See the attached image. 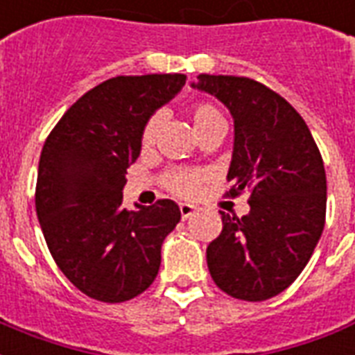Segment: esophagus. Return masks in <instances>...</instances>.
<instances>
[{
    "mask_svg": "<svg viewBox=\"0 0 355 355\" xmlns=\"http://www.w3.org/2000/svg\"><path fill=\"white\" fill-rule=\"evenodd\" d=\"M180 211H181V218H185V220H187L189 217H193L194 213H196V207L191 206V204H180Z\"/></svg>",
    "mask_w": 355,
    "mask_h": 355,
    "instance_id": "esophagus-1",
    "label": "esophagus"
}]
</instances>
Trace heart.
<instances>
[{"label":"heart","mask_w":355,"mask_h":355,"mask_svg":"<svg viewBox=\"0 0 355 355\" xmlns=\"http://www.w3.org/2000/svg\"><path fill=\"white\" fill-rule=\"evenodd\" d=\"M189 116H191V121H193L198 138L207 135V132H213V130L226 129V119L223 112L211 103H196L189 108ZM159 127H161V117H149L148 123L144 125L142 138H140L144 148H149L155 142ZM200 183H202V174L191 172V170H172L164 175V185L168 187V191H172L178 196H193V194L198 193Z\"/></svg>","instance_id":"1"}]
</instances>
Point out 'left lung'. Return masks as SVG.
I'll use <instances>...</instances> for the list:
<instances>
[{
    "label": "left lung",
    "mask_w": 355,
    "mask_h": 355,
    "mask_svg": "<svg viewBox=\"0 0 355 355\" xmlns=\"http://www.w3.org/2000/svg\"><path fill=\"white\" fill-rule=\"evenodd\" d=\"M193 87L234 117L230 196L250 194L239 218L220 211L223 232L207 245L218 288L243 301L281 294L313 257L326 225V170L303 117L286 98L245 76L200 74Z\"/></svg>",
    "instance_id": "8db88e82"
}]
</instances>
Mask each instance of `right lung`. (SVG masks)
Instances as JSON below:
<instances>
[{
  "mask_svg": "<svg viewBox=\"0 0 355 355\" xmlns=\"http://www.w3.org/2000/svg\"><path fill=\"white\" fill-rule=\"evenodd\" d=\"M185 74L116 76L82 95L48 135L39 161L35 207L50 254L86 295L121 303L155 281L162 241L180 223L172 200L121 207L127 168L142 130Z\"/></svg>",
  "mask_w": 355,
  "mask_h": 355,
  "instance_id": "1",
  "label": "right lung"
}]
</instances>
